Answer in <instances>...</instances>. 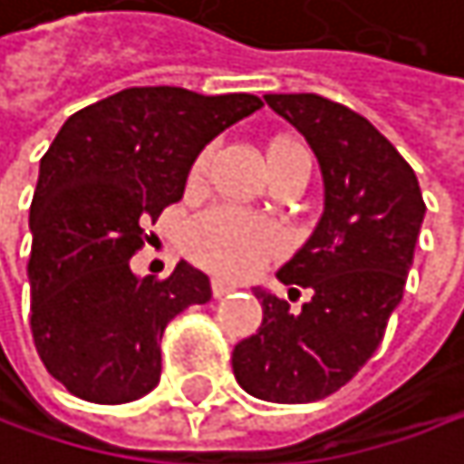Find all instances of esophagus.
Segmentation results:
<instances>
[{
  "label": "esophagus",
  "mask_w": 464,
  "mask_h": 464,
  "mask_svg": "<svg viewBox=\"0 0 464 464\" xmlns=\"http://www.w3.org/2000/svg\"><path fill=\"white\" fill-rule=\"evenodd\" d=\"M237 288H239L237 283L222 280V277H214V280H211V294H214V299H222V296H227V294H234Z\"/></svg>",
  "instance_id": "obj_1"
}]
</instances>
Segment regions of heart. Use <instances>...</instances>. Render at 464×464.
Instances as JSON below:
<instances>
[{
  "label": "heart",
  "instance_id": "1",
  "mask_svg": "<svg viewBox=\"0 0 464 464\" xmlns=\"http://www.w3.org/2000/svg\"><path fill=\"white\" fill-rule=\"evenodd\" d=\"M296 146L302 143L275 140L269 149V160ZM208 160H211L208 146L195 154L187 173V181L192 187L203 181ZM280 247H283V234L275 222L245 214L239 208H211L192 222L187 234V250L195 261H200L203 266L219 275H234V277L253 275L275 253H280Z\"/></svg>",
  "mask_w": 464,
  "mask_h": 464
}]
</instances>
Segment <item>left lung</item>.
<instances>
[{
    "mask_svg": "<svg viewBox=\"0 0 464 464\" xmlns=\"http://www.w3.org/2000/svg\"><path fill=\"white\" fill-rule=\"evenodd\" d=\"M266 102L313 146L326 208L307 245L277 272L313 299L294 313L285 299L256 288L264 324L230 362L247 394L304 405L343 389L381 345L427 206L413 168L362 113L318 94H266Z\"/></svg>",
    "mask_w": 464,
    "mask_h": 464,
    "instance_id": "8db88e82",
    "label": "left lung"
}]
</instances>
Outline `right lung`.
I'll list each match as a JSON object with an SVG mask.
<instances>
[{
	"instance_id": "1",
	"label": "right lung",
	"mask_w": 464,
	"mask_h": 464,
	"mask_svg": "<svg viewBox=\"0 0 464 464\" xmlns=\"http://www.w3.org/2000/svg\"><path fill=\"white\" fill-rule=\"evenodd\" d=\"M261 105L256 94L132 86L62 124L40 160L26 272L34 348L70 394L121 405L160 383L165 326L211 288L184 261L168 277H135L130 258L181 200L195 154Z\"/></svg>"
}]
</instances>
